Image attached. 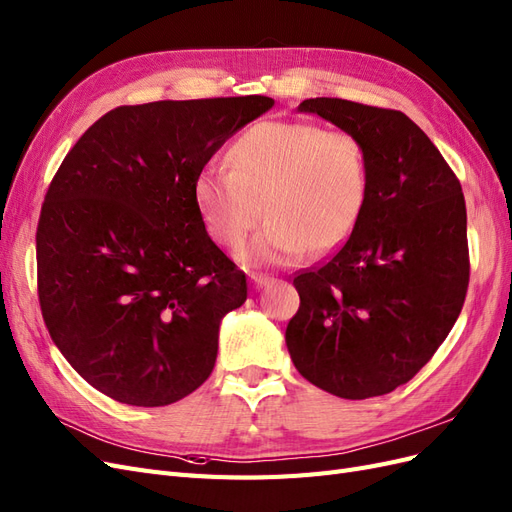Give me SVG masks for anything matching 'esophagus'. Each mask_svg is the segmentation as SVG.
Returning a JSON list of instances; mask_svg holds the SVG:
<instances>
[{
  "label": "esophagus",
  "mask_w": 512,
  "mask_h": 512,
  "mask_svg": "<svg viewBox=\"0 0 512 512\" xmlns=\"http://www.w3.org/2000/svg\"><path fill=\"white\" fill-rule=\"evenodd\" d=\"M250 282H252V288H254V290L269 288V286L273 284L271 277H267V275H258V273H252V275H250Z\"/></svg>",
  "instance_id": "obj_1"
}]
</instances>
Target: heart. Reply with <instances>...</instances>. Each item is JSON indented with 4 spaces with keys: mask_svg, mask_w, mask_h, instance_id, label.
<instances>
[{
    "mask_svg": "<svg viewBox=\"0 0 512 512\" xmlns=\"http://www.w3.org/2000/svg\"><path fill=\"white\" fill-rule=\"evenodd\" d=\"M230 168L209 166L194 181L200 218L213 241L243 247L250 265H290L307 250L329 254L363 218L371 175L363 141L307 121H260L228 151Z\"/></svg>",
    "mask_w": 512,
    "mask_h": 512,
    "instance_id": "heart-1",
    "label": "heart"
}]
</instances>
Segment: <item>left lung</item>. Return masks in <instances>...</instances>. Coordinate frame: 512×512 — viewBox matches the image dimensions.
Here are the masks:
<instances>
[{"mask_svg":"<svg viewBox=\"0 0 512 512\" xmlns=\"http://www.w3.org/2000/svg\"><path fill=\"white\" fill-rule=\"evenodd\" d=\"M314 113L356 134L369 156L363 218L324 265L294 277L301 305L286 327L299 374L344 399L395 391L451 333L470 282L461 183L401 111L309 98Z\"/></svg>","mask_w":512,"mask_h":512,"instance_id":"left-lung-1","label":"left lung"}]
</instances>
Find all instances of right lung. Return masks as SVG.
Wrapping results in <instances>:
<instances>
[{
	"mask_svg": "<svg viewBox=\"0 0 512 512\" xmlns=\"http://www.w3.org/2000/svg\"><path fill=\"white\" fill-rule=\"evenodd\" d=\"M267 96L162 100L100 117L61 162L36 232L55 346L94 389L168 406L213 371L245 273L207 235L194 181Z\"/></svg>",
	"mask_w": 512,
	"mask_h": 512,
	"instance_id": "1",
	"label": "right lung"
}]
</instances>
